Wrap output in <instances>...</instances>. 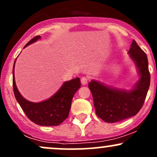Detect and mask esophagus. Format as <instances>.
<instances>
[{"label":"esophagus","mask_w":157,"mask_h":157,"mask_svg":"<svg viewBox=\"0 0 157 157\" xmlns=\"http://www.w3.org/2000/svg\"><path fill=\"white\" fill-rule=\"evenodd\" d=\"M81 83L82 85H86L88 83V81H89V79H88V77H82V78H81Z\"/></svg>","instance_id":"esophagus-1"}]
</instances>
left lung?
Wrapping results in <instances>:
<instances>
[{
  "instance_id": "1",
  "label": "left lung",
  "mask_w": 157,
  "mask_h": 157,
  "mask_svg": "<svg viewBox=\"0 0 157 157\" xmlns=\"http://www.w3.org/2000/svg\"><path fill=\"white\" fill-rule=\"evenodd\" d=\"M128 55L136 64L140 77L132 90L119 89L94 80L89 83L96 114L106 122L113 123L135 116L143 105L150 86L147 55L134 40Z\"/></svg>"
}]
</instances>
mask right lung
Wrapping results in <instances>:
<instances>
[{"mask_svg":"<svg viewBox=\"0 0 157 157\" xmlns=\"http://www.w3.org/2000/svg\"><path fill=\"white\" fill-rule=\"evenodd\" d=\"M40 37L39 35L36 36L27 43L24 48L36 42ZM15 62L16 59L12 69L14 94L27 117L34 123L41 126H55L62 123L68 117L74 95L80 88V78L77 77L65 82L60 89L48 100L40 102H32L23 97L16 86L14 75Z\"/></svg>","mask_w":157,"mask_h":157,"instance_id":"right-lung-1","label":"right lung"}]
</instances>
